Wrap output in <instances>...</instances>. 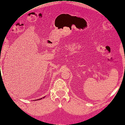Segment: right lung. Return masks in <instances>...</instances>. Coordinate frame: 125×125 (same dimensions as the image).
Returning <instances> with one entry per match:
<instances>
[{
	"instance_id": "right-lung-1",
	"label": "right lung",
	"mask_w": 125,
	"mask_h": 125,
	"mask_svg": "<svg viewBox=\"0 0 125 125\" xmlns=\"http://www.w3.org/2000/svg\"><path fill=\"white\" fill-rule=\"evenodd\" d=\"M44 97H43V98H44ZM42 99V98H41V99ZM38 100H40V99H38Z\"/></svg>"
}]
</instances>
